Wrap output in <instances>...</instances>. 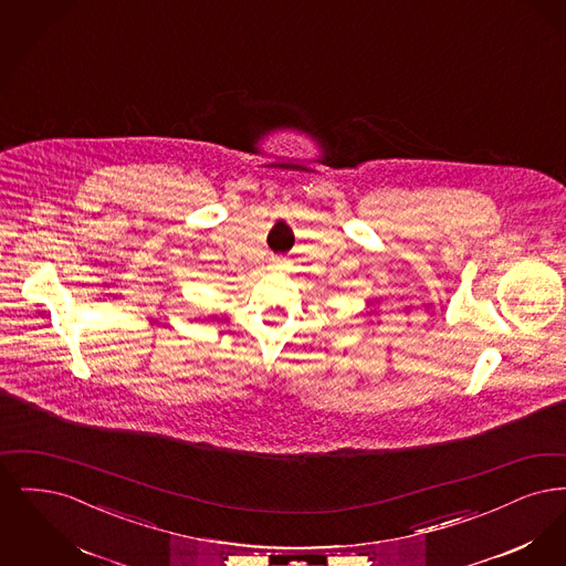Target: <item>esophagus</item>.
<instances>
[{
    "instance_id": "1",
    "label": "esophagus",
    "mask_w": 566,
    "mask_h": 566,
    "mask_svg": "<svg viewBox=\"0 0 566 566\" xmlns=\"http://www.w3.org/2000/svg\"><path fill=\"white\" fill-rule=\"evenodd\" d=\"M282 263H284L282 259H271V268H273V270H280V268H282Z\"/></svg>"
}]
</instances>
